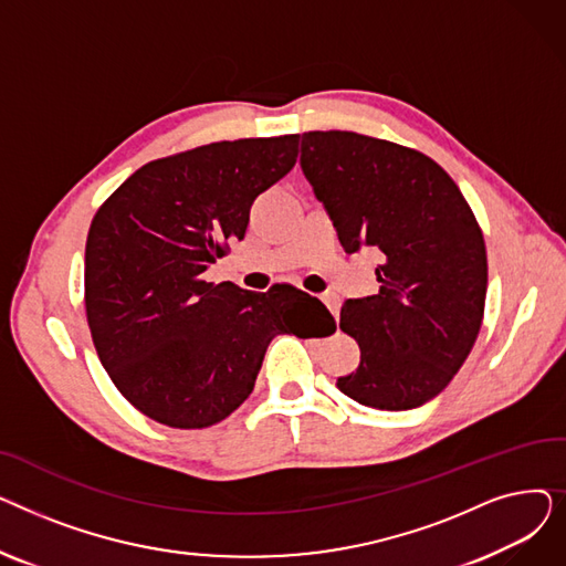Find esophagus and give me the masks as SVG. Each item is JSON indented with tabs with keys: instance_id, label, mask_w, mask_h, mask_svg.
I'll list each match as a JSON object with an SVG mask.
<instances>
[{
	"instance_id": "1",
	"label": "esophagus",
	"mask_w": 566,
	"mask_h": 566,
	"mask_svg": "<svg viewBox=\"0 0 566 566\" xmlns=\"http://www.w3.org/2000/svg\"><path fill=\"white\" fill-rule=\"evenodd\" d=\"M321 301H323L325 305H328V310H331L335 316H339V298H337L335 293H323Z\"/></svg>"
}]
</instances>
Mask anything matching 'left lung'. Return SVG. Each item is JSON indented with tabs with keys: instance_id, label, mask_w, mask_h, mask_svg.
Returning <instances> with one entry per match:
<instances>
[{
	"instance_id": "1",
	"label": "left lung",
	"mask_w": 566,
	"mask_h": 566,
	"mask_svg": "<svg viewBox=\"0 0 566 566\" xmlns=\"http://www.w3.org/2000/svg\"><path fill=\"white\" fill-rule=\"evenodd\" d=\"M301 167L342 248H374L380 289L346 301L339 328L360 367L337 388L378 410L440 395L480 335L486 301L482 229L450 174L415 148L348 130H312Z\"/></svg>"
}]
</instances>
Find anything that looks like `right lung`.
<instances>
[{
	"label": "right lung",
	"mask_w": 566,
	"mask_h": 566,
	"mask_svg": "<svg viewBox=\"0 0 566 566\" xmlns=\"http://www.w3.org/2000/svg\"><path fill=\"white\" fill-rule=\"evenodd\" d=\"M298 139L213 142L146 163L96 211L84 250L88 331L116 390L146 418L222 422L254 390L268 344L291 331L275 286L201 275L243 241L252 201L293 169ZM312 303L333 333L331 312Z\"/></svg>",
	"instance_id": "obj_1"
}]
</instances>
